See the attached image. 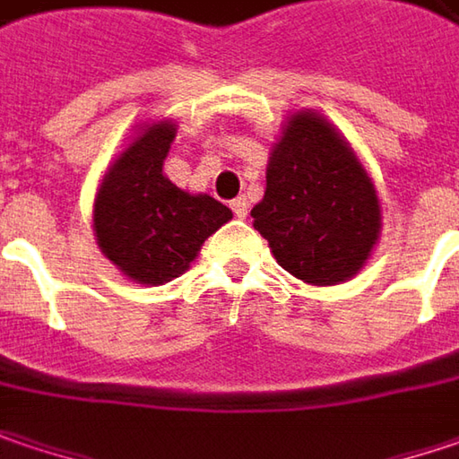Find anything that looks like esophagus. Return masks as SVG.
<instances>
[{
  "instance_id": "1",
  "label": "esophagus",
  "mask_w": 459,
  "mask_h": 459,
  "mask_svg": "<svg viewBox=\"0 0 459 459\" xmlns=\"http://www.w3.org/2000/svg\"><path fill=\"white\" fill-rule=\"evenodd\" d=\"M230 206H232V212H235V217H238V219L247 217V198H245V195L235 198V201H232Z\"/></svg>"
}]
</instances>
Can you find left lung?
<instances>
[{
  "label": "left lung",
  "mask_w": 459,
  "mask_h": 459,
  "mask_svg": "<svg viewBox=\"0 0 459 459\" xmlns=\"http://www.w3.org/2000/svg\"><path fill=\"white\" fill-rule=\"evenodd\" d=\"M250 217L279 265L317 287L351 279L379 235L369 175L315 113L291 116L268 160L264 201Z\"/></svg>",
  "instance_id": "obj_1"
}]
</instances>
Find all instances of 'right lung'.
I'll use <instances>...</instances> for the list:
<instances>
[{
	"instance_id": "obj_1",
	"label": "right lung",
	"mask_w": 459,
	"mask_h": 459,
	"mask_svg": "<svg viewBox=\"0 0 459 459\" xmlns=\"http://www.w3.org/2000/svg\"><path fill=\"white\" fill-rule=\"evenodd\" d=\"M172 124L147 126L108 168L95 198V238L139 284H165L188 271L204 240L232 212L212 195H191L162 175Z\"/></svg>"
}]
</instances>
